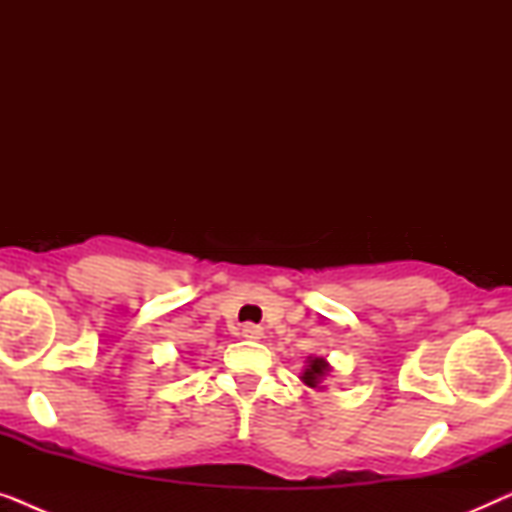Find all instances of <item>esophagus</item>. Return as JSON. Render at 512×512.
<instances>
[{"label":"esophagus","mask_w":512,"mask_h":512,"mask_svg":"<svg viewBox=\"0 0 512 512\" xmlns=\"http://www.w3.org/2000/svg\"><path fill=\"white\" fill-rule=\"evenodd\" d=\"M242 338H247V340H261L263 338V331L258 326H254V324H244L242 326Z\"/></svg>","instance_id":"esophagus-1"}]
</instances>
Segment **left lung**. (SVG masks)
<instances>
[{"label": "left lung", "instance_id": "8db88e82", "mask_svg": "<svg viewBox=\"0 0 512 512\" xmlns=\"http://www.w3.org/2000/svg\"><path fill=\"white\" fill-rule=\"evenodd\" d=\"M307 366L303 368V375H300V380H303V384H307V387L317 389L321 382L326 380L328 375H331V363L326 361V356H307ZM324 389V387H321Z\"/></svg>", "mask_w": 512, "mask_h": 512}]
</instances>
